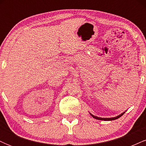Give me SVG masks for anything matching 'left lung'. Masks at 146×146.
<instances>
[{
    "label": "left lung",
    "instance_id": "1",
    "mask_svg": "<svg viewBox=\"0 0 146 146\" xmlns=\"http://www.w3.org/2000/svg\"><path fill=\"white\" fill-rule=\"evenodd\" d=\"M124 113H125V112H124ZM124 113H121V115H118V116H117V117H111V118H102V117H98L94 116V115H92V114H90V115H91V116L93 117V118L96 119H98V120H104V121H112V120H115V119H117L119 118L120 117H121L122 115H123V114H124Z\"/></svg>",
    "mask_w": 146,
    "mask_h": 146
}]
</instances>
